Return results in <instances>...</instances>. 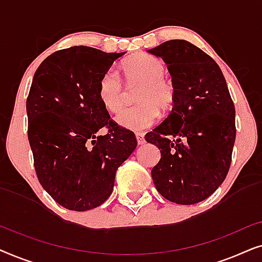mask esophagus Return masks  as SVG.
Masks as SVG:
<instances>
[{
  "label": "esophagus",
  "instance_id": "esophagus-1",
  "mask_svg": "<svg viewBox=\"0 0 262 262\" xmlns=\"http://www.w3.org/2000/svg\"><path fill=\"white\" fill-rule=\"evenodd\" d=\"M136 138H137V143H138L139 145L144 144V143H145L144 134H141V132H137V134H136Z\"/></svg>",
  "mask_w": 262,
  "mask_h": 262
}]
</instances>
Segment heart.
<instances>
[{
	"mask_svg": "<svg viewBox=\"0 0 262 262\" xmlns=\"http://www.w3.org/2000/svg\"><path fill=\"white\" fill-rule=\"evenodd\" d=\"M123 70L130 83H141L137 93L138 105L121 111L116 121L121 127L142 131L155 124L160 108L170 111L177 101V88L164 76L166 66L161 59L148 53H138L123 63ZM98 96L108 112L117 113L123 108L126 91L119 74L108 69L98 83Z\"/></svg>",
	"mask_w": 262,
	"mask_h": 262,
	"instance_id": "heart-1",
	"label": "heart"
}]
</instances>
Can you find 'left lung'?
Wrapping results in <instances>:
<instances>
[{
	"mask_svg": "<svg viewBox=\"0 0 262 262\" xmlns=\"http://www.w3.org/2000/svg\"><path fill=\"white\" fill-rule=\"evenodd\" d=\"M148 52L163 59L177 88L168 117L145 135L161 151L152 181L169 202L192 205L227 178L236 137L234 102L221 68L195 45L174 39Z\"/></svg>",
	"mask_w": 262,
	"mask_h": 262,
	"instance_id": "obj_1",
	"label": "left lung"
}]
</instances>
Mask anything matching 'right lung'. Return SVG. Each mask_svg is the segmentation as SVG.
<instances>
[{
    "mask_svg": "<svg viewBox=\"0 0 262 262\" xmlns=\"http://www.w3.org/2000/svg\"><path fill=\"white\" fill-rule=\"evenodd\" d=\"M123 55L89 46L58 50L32 81L26 111L34 169L42 188L68 210L101 205L137 146L134 132L111 119L98 96L100 77Z\"/></svg>",
    "mask_w": 262,
    "mask_h": 262,
    "instance_id": "1",
    "label": "right lung"
}]
</instances>
